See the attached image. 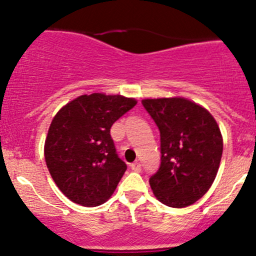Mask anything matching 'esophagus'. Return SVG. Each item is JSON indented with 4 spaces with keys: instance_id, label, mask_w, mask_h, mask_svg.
Returning a JSON list of instances; mask_svg holds the SVG:
<instances>
[{
    "instance_id": "esophagus-1",
    "label": "esophagus",
    "mask_w": 256,
    "mask_h": 256,
    "mask_svg": "<svg viewBox=\"0 0 256 256\" xmlns=\"http://www.w3.org/2000/svg\"><path fill=\"white\" fill-rule=\"evenodd\" d=\"M131 170L136 172H140L142 170V166H141L140 162H134V164H131Z\"/></svg>"
}]
</instances>
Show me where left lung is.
Listing matches in <instances>:
<instances>
[{"instance_id":"left-lung-1","label":"left lung","mask_w":256,"mask_h":256,"mask_svg":"<svg viewBox=\"0 0 256 256\" xmlns=\"http://www.w3.org/2000/svg\"><path fill=\"white\" fill-rule=\"evenodd\" d=\"M161 136V164L150 178L157 200L174 208L193 204L216 180L223 154L220 130L208 110L184 98L144 99Z\"/></svg>"}]
</instances>
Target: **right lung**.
<instances>
[{
    "label": "right lung",
    "instance_id": "right-lung-1",
    "mask_svg": "<svg viewBox=\"0 0 256 256\" xmlns=\"http://www.w3.org/2000/svg\"><path fill=\"white\" fill-rule=\"evenodd\" d=\"M138 104L121 95H82L62 108L49 126L46 164L59 190L72 202L96 207L106 202L125 174L110 128Z\"/></svg>",
    "mask_w": 256,
    "mask_h": 256
}]
</instances>
